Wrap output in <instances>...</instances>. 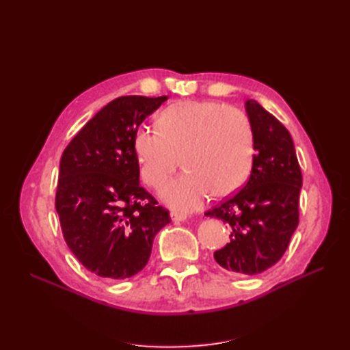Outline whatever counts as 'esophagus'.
<instances>
[{
	"mask_svg": "<svg viewBox=\"0 0 350 350\" xmlns=\"http://www.w3.org/2000/svg\"><path fill=\"white\" fill-rule=\"evenodd\" d=\"M171 217L174 221H184L187 220V215L185 213H179V211H172Z\"/></svg>",
	"mask_w": 350,
	"mask_h": 350,
	"instance_id": "esophagus-1",
	"label": "esophagus"
}]
</instances>
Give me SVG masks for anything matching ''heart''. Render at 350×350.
<instances>
[{"label": "heart", "instance_id": "1", "mask_svg": "<svg viewBox=\"0 0 350 350\" xmlns=\"http://www.w3.org/2000/svg\"><path fill=\"white\" fill-rule=\"evenodd\" d=\"M134 153L146 185L161 189L181 165L187 171L163 197L191 210L213 193L226 197L247 181L254 159V131L247 113L213 100H183L157 116V130L140 126Z\"/></svg>", "mask_w": 350, "mask_h": 350}]
</instances>
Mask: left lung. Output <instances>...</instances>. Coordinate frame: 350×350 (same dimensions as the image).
I'll return each mask as SVG.
<instances>
[{"mask_svg":"<svg viewBox=\"0 0 350 350\" xmlns=\"http://www.w3.org/2000/svg\"><path fill=\"white\" fill-rule=\"evenodd\" d=\"M245 109L254 131L252 169L239 193L206 211L228 225L226 245L215 252L225 270L258 274L276 264L299 224L302 172L286 126L248 99Z\"/></svg>","mask_w":350,"mask_h":350,"instance_id":"obj_1","label":"left lung"}]
</instances>
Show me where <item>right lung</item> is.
<instances>
[{
	"instance_id": "add662e5",
	"label": "right lung",
	"mask_w": 350,
	"mask_h": 350,
	"mask_svg": "<svg viewBox=\"0 0 350 350\" xmlns=\"http://www.w3.org/2000/svg\"><path fill=\"white\" fill-rule=\"evenodd\" d=\"M167 96H121L74 135L61 156L55 208L68 248L100 278L142 271L171 217L140 185L134 134Z\"/></svg>"
}]
</instances>
